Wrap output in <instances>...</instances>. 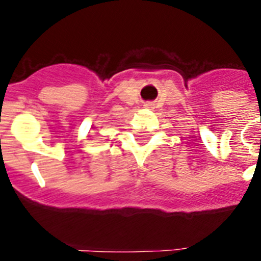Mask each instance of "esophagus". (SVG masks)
<instances>
[{
    "mask_svg": "<svg viewBox=\"0 0 261 261\" xmlns=\"http://www.w3.org/2000/svg\"><path fill=\"white\" fill-rule=\"evenodd\" d=\"M151 106H153V105H150V103H146V105H145V107H146V108H153V107H151Z\"/></svg>",
    "mask_w": 261,
    "mask_h": 261,
    "instance_id": "1",
    "label": "esophagus"
}]
</instances>
